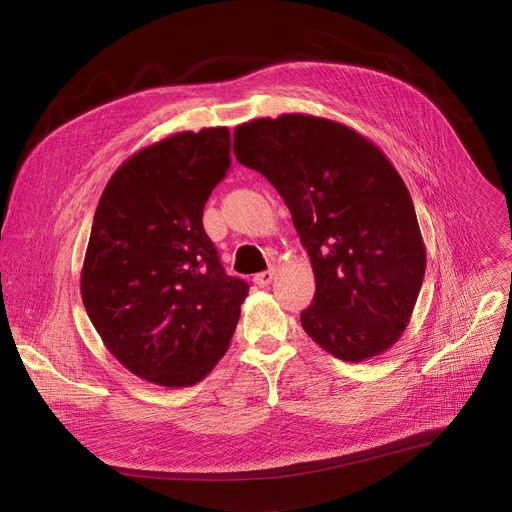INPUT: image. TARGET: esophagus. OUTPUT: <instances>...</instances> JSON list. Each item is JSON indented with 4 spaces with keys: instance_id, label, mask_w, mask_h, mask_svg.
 Returning a JSON list of instances; mask_svg holds the SVG:
<instances>
[{
    "instance_id": "34e87169",
    "label": "esophagus",
    "mask_w": 512,
    "mask_h": 512,
    "mask_svg": "<svg viewBox=\"0 0 512 512\" xmlns=\"http://www.w3.org/2000/svg\"><path fill=\"white\" fill-rule=\"evenodd\" d=\"M273 279H275V271L271 269V271L258 273V275L254 277V283H256V285H260V287H269V285L273 283Z\"/></svg>"
}]
</instances>
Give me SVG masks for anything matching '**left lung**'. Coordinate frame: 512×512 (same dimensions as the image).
<instances>
[{
    "label": "left lung",
    "instance_id": "left-lung-1",
    "mask_svg": "<svg viewBox=\"0 0 512 512\" xmlns=\"http://www.w3.org/2000/svg\"><path fill=\"white\" fill-rule=\"evenodd\" d=\"M233 152L285 200L316 281L304 331L339 360L402 337L425 277L410 193L377 145L337 120L281 114L237 125Z\"/></svg>",
    "mask_w": 512,
    "mask_h": 512
}]
</instances>
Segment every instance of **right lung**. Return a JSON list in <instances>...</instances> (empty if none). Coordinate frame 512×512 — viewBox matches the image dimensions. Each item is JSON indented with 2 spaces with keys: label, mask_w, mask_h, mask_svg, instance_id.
Wrapping results in <instances>:
<instances>
[{
  "label": "right lung",
  "mask_w": 512,
  "mask_h": 512,
  "mask_svg": "<svg viewBox=\"0 0 512 512\" xmlns=\"http://www.w3.org/2000/svg\"><path fill=\"white\" fill-rule=\"evenodd\" d=\"M227 127L181 131L116 168L81 269V298L108 352L162 385L202 381L229 350L250 285L229 277L202 214L223 181Z\"/></svg>",
  "instance_id": "1"
}]
</instances>
